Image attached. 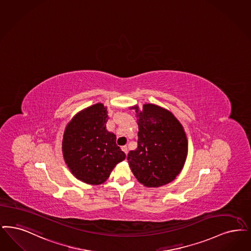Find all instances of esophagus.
<instances>
[{"label":"esophagus","mask_w":251,"mask_h":251,"mask_svg":"<svg viewBox=\"0 0 251 251\" xmlns=\"http://www.w3.org/2000/svg\"><path fill=\"white\" fill-rule=\"evenodd\" d=\"M121 150H122V151H124V153H125V154H126V155H127V153H128V148H127V147H126V146H123V147H122V148H121Z\"/></svg>","instance_id":"obj_1"}]
</instances>
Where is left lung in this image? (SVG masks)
<instances>
[{
	"mask_svg": "<svg viewBox=\"0 0 251 251\" xmlns=\"http://www.w3.org/2000/svg\"><path fill=\"white\" fill-rule=\"evenodd\" d=\"M136 112L138 146L127 160L139 183L158 188L174 180L188 156V139L179 121L171 111L154 103L130 106Z\"/></svg>",
	"mask_w": 251,
	"mask_h": 251,
	"instance_id": "obj_1",
	"label": "left lung"
}]
</instances>
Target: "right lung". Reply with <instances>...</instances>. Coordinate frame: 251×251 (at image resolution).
Segmentation results:
<instances>
[{
    "label": "right lung",
    "instance_id": "obj_1",
    "mask_svg": "<svg viewBox=\"0 0 251 251\" xmlns=\"http://www.w3.org/2000/svg\"><path fill=\"white\" fill-rule=\"evenodd\" d=\"M107 107L98 102L79 111L66 125L62 139L65 163L75 177L100 185L115 166L125 160L116 135L106 130Z\"/></svg>",
    "mask_w": 251,
    "mask_h": 251
}]
</instances>
